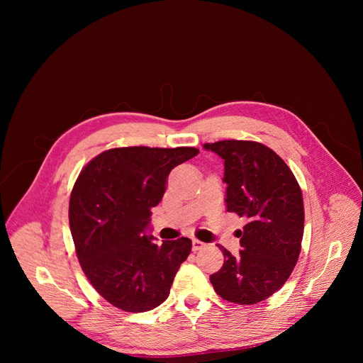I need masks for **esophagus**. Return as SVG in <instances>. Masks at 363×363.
<instances>
[{
	"label": "esophagus",
	"mask_w": 363,
	"mask_h": 363,
	"mask_svg": "<svg viewBox=\"0 0 363 363\" xmlns=\"http://www.w3.org/2000/svg\"><path fill=\"white\" fill-rule=\"evenodd\" d=\"M206 247L204 242H201V240L199 239H192V250L194 251H199V250H203Z\"/></svg>",
	"instance_id": "34e87169"
}]
</instances>
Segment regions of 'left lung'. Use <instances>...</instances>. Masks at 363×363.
Returning <instances> with one entry per match:
<instances>
[{
    "label": "left lung",
    "instance_id": "8db88e82",
    "mask_svg": "<svg viewBox=\"0 0 363 363\" xmlns=\"http://www.w3.org/2000/svg\"><path fill=\"white\" fill-rule=\"evenodd\" d=\"M224 160L228 212L247 218L239 256L224 247L223 268L211 276L213 289L236 304H256L277 292L298 260L304 206L298 182L280 156L252 140L204 144Z\"/></svg>",
    "mask_w": 363,
    "mask_h": 363
}]
</instances>
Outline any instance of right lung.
<instances>
[{
	"label": "right lung",
	"mask_w": 363,
	"mask_h": 363,
	"mask_svg": "<svg viewBox=\"0 0 363 363\" xmlns=\"http://www.w3.org/2000/svg\"><path fill=\"white\" fill-rule=\"evenodd\" d=\"M192 147H125L103 151L86 164L69 200V227L86 277L104 300L125 312H147L168 298L189 238L155 242L151 208Z\"/></svg>",
	"instance_id": "right-lung-1"
}]
</instances>
